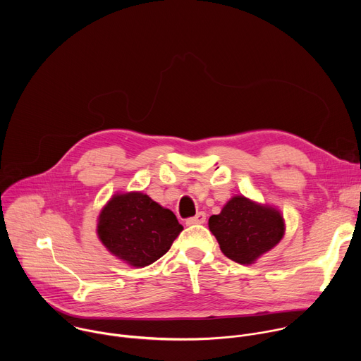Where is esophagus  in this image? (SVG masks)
I'll use <instances>...</instances> for the list:
<instances>
[{
    "mask_svg": "<svg viewBox=\"0 0 361 361\" xmlns=\"http://www.w3.org/2000/svg\"><path fill=\"white\" fill-rule=\"evenodd\" d=\"M205 221V213L204 212H198L194 217H190L185 220V224L187 226H191V224H198V223H204Z\"/></svg>",
    "mask_w": 361,
    "mask_h": 361,
    "instance_id": "1",
    "label": "esophagus"
}]
</instances>
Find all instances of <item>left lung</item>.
Listing matches in <instances>:
<instances>
[{"mask_svg": "<svg viewBox=\"0 0 361 361\" xmlns=\"http://www.w3.org/2000/svg\"><path fill=\"white\" fill-rule=\"evenodd\" d=\"M209 227L224 255L238 264H251L284 234V221L277 210L243 195L231 198L220 214L212 216Z\"/></svg>", "mask_w": 361, "mask_h": 361, "instance_id": "1", "label": "left lung"}]
</instances>
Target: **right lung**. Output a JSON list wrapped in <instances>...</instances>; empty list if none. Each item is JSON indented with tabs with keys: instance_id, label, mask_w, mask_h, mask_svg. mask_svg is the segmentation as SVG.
I'll list each match as a JSON object with an SVG mask.
<instances>
[{
	"instance_id": "add662e5",
	"label": "right lung",
	"mask_w": 361,
	"mask_h": 361,
	"mask_svg": "<svg viewBox=\"0 0 361 361\" xmlns=\"http://www.w3.org/2000/svg\"><path fill=\"white\" fill-rule=\"evenodd\" d=\"M181 230L173 212L142 192L114 195L101 212L97 226L101 243L133 267L157 262Z\"/></svg>"
}]
</instances>
